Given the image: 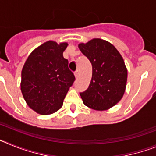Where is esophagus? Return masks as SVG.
<instances>
[{"instance_id":"1","label":"esophagus","mask_w":156,"mask_h":156,"mask_svg":"<svg viewBox=\"0 0 156 156\" xmlns=\"http://www.w3.org/2000/svg\"><path fill=\"white\" fill-rule=\"evenodd\" d=\"M74 75H75L76 78H77V77L79 76V71H76L75 73H74Z\"/></svg>"}]
</instances>
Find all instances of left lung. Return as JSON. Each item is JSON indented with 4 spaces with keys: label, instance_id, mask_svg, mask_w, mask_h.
Segmentation results:
<instances>
[{
    "label": "left lung",
    "instance_id": "obj_1",
    "mask_svg": "<svg viewBox=\"0 0 156 156\" xmlns=\"http://www.w3.org/2000/svg\"><path fill=\"white\" fill-rule=\"evenodd\" d=\"M79 49L92 65V78L84 92L80 93L86 106L98 111L108 110L124 94L127 69L120 53L111 43L94 38L80 43Z\"/></svg>",
    "mask_w": 156,
    "mask_h": 156
}]
</instances>
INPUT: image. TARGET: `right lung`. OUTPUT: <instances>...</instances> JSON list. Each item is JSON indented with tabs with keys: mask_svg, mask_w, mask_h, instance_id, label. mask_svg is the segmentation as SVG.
Here are the masks:
<instances>
[{
	"mask_svg": "<svg viewBox=\"0 0 156 156\" xmlns=\"http://www.w3.org/2000/svg\"><path fill=\"white\" fill-rule=\"evenodd\" d=\"M68 46L49 41L30 53L22 70L21 91L30 108L41 115H50L62 108L63 100L75 81L63 57Z\"/></svg>",
	"mask_w": 156,
	"mask_h": 156,
	"instance_id": "right-lung-1",
	"label": "right lung"
}]
</instances>
